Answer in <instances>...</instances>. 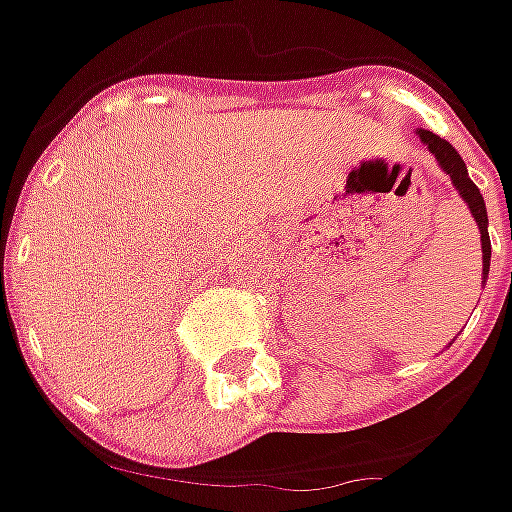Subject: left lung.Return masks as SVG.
Wrapping results in <instances>:
<instances>
[{"mask_svg":"<svg viewBox=\"0 0 512 512\" xmlns=\"http://www.w3.org/2000/svg\"><path fill=\"white\" fill-rule=\"evenodd\" d=\"M416 133H419V139L427 145V150L436 156L439 168H442L444 173L450 176V182L456 185L459 196H462L464 202H467V207H470L473 219L479 222V233H482V273H484V279H487V270H490V236H487V210H484L482 193H479V187L470 182L462 156L456 153V148H453L447 139L436 136L433 130H416Z\"/></svg>","mask_w":512,"mask_h":512,"instance_id":"obj_1","label":"left lung"}]
</instances>
